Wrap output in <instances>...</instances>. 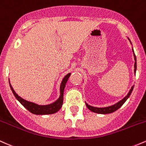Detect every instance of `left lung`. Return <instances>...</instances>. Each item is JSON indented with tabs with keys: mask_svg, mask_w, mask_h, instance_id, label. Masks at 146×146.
I'll list each match as a JSON object with an SVG mask.
<instances>
[{
	"mask_svg": "<svg viewBox=\"0 0 146 146\" xmlns=\"http://www.w3.org/2000/svg\"><path fill=\"white\" fill-rule=\"evenodd\" d=\"M129 40V38H128ZM132 44V43H131ZM132 51H133L134 53V50L133 48H132ZM134 54V57H135V73H136V69H137V59H136V56H135V53H133ZM134 88V86H132L131 89H130V91H129V93H128V95H126V96L123 99V100H121V101L119 102L118 103L115 104V105H113L111 106H108V107H106V108H96V107H93V106H89L88 104H87L86 103V105L87 106V108L89 109L90 111L93 112V113H99V114H108V113H113V112L116 111L117 110H118L119 108H120V107L123 104L125 103V102L127 100H128V98L130 97V94H131L132 90H133Z\"/></svg>",
	"mask_w": 146,
	"mask_h": 146,
	"instance_id": "1",
	"label": "left lung"
}]
</instances>
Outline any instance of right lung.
Returning <instances> with one entry per match:
<instances>
[{
    "mask_svg": "<svg viewBox=\"0 0 146 146\" xmlns=\"http://www.w3.org/2000/svg\"><path fill=\"white\" fill-rule=\"evenodd\" d=\"M71 75V73H68L64 77L63 79L61 85H60V96L59 99L56 102L51 104L49 105L46 106H40L37 105L36 104L33 103V102H30L24 100L20 96L16 94V92L14 91V88H12L11 85L10 84L9 86L11 88V91L14 93V96L17 99L20 103L25 108H27L30 113L35 114V115H49V114H53L58 112L60 108H61L63 104V96H64V90L65 86H66V82H67L68 78Z\"/></svg>",
    "mask_w": 146,
    "mask_h": 146,
    "instance_id": "add662e5",
    "label": "right lung"
}]
</instances>
